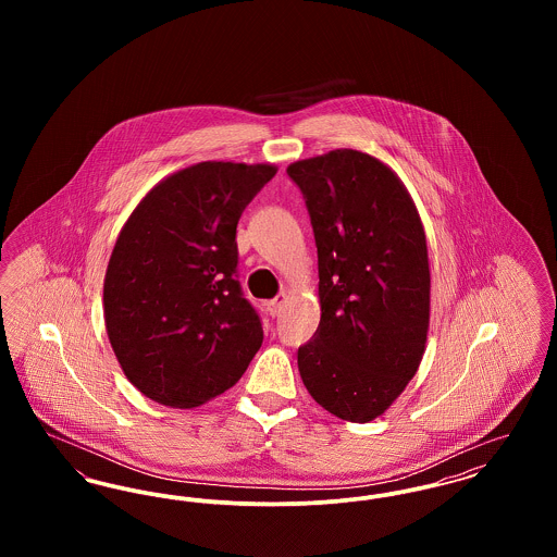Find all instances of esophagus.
<instances>
[{
	"instance_id": "1",
	"label": "esophagus",
	"mask_w": 557,
	"mask_h": 557,
	"mask_svg": "<svg viewBox=\"0 0 557 557\" xmlns=\"http://www.w3.org/2000/svg\"><path fill=\"white\" fill-rule=\"evenodd\" d=\"M284 305H286V296H284V294H282V296H277V298H273V300H269V302H265L269 315H271V318L280 315V311L284 309Z\"/></svg>"
}]
</instances>
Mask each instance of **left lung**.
Here are the masks:
<instances>
[{
    "mask_svg": "<svg viewBox=\"0 0 557 557\" xmlns=\"http://www.w3.org/2000/svg\"><path fill=\"white\" fill-rule=\"evenodd\" d=\"M288 175L311 214L321 307L313 341L298 348V371L325 411L366 424L400 397L424 357V223L397 173L366 152L296 160Z\"/></svg>",
    "mask_w": 557,
    "mask_h": 557,
    "instance_id": "1",
    "label": "left lung"
}]
</instances>
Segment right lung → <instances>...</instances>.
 <instances>
[{
  "instance_id": "obj_1",
  "label": "right lung",
  "mask_w": 557,
  "mask_h": 557,
  "mask_svg": "<svg viewBox=\"0 0 557 557\" xmlns=\"http://www.w3.org/2000/svg\"><path fill=\"white\" fill-rule=\"evenodd\" d=\"M277 173L271 162L207 160L160 180L119 232L104 277V321L133 386L191 409L232 388L263 345L242 298L239 214Z\"/></svg>"
}]
</instances>
